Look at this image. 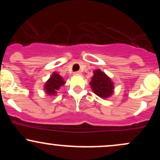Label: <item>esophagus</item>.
I'll list each match as a JSON object with an SVG mask.
<instances>
[{
    "instance_id": "esophagus-1",
    "label": "esophagus",
    "mask_w": 160,
    "mask_h": 160,
    "mask_svg": "<svg viewBox=\"0 0 160 160\" xmlns=\"http://www.w3.org/2000/svg\"><path fill=\"white\" fill-rule=\"evenodd\" d=\"M74 75H80L81 74V72L80 71H77V72H74Z\"/></svg>"
}]
</instances>
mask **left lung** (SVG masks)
I'll return each instance as SVG.
<instances>
[{"label":"left lung","instance_id":"obj_1","mask_svg":"<svg viewBox=\"0 0 160 160\" xmlns=\"http://www.w3.org/2000/svg\"><path fill=\"white\" fill-rule=\"evenodd\" d=\"M91 89L95 95L102 98H108L113 94L114 83L101 69L95 70L89 82Z\"/></svg>","mask_w":160,"mask_h":160}]
</instances>
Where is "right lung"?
<instances>
[{"instance_id": "1", "label": "right lung", "mask_w": 160, "mask_h": 160, "mask_svg": "<svg viewBox=\"0 0 160 160\" xmlns=\"http://www.w3.org/2000/svg\"><path fill=\"white\" fill-rule=\"evenodd\" d=\"M63 78L57 72H53L43 86V90L46 94L49 95H56L57 91L61 88V86L65 84Z\"/></svg>"}]
</instances>
